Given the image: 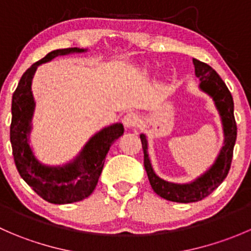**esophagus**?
<instances>
[{
  "label": "esophagus",
  "instance_id": "esophagus-1",
  "mask_svg": "<svg viewBox=\"0 0 251 251\" xmlns=\"http://www.w3.org/2000/svg\"><path fill=\"white\" fill-rule=\"evenodd\" d=\"M123 124L126 128H133L140 124V116L136 113H127L123 119Z\"/></svg>",
  "mask_w": 251,
  "mask_h": 251
}]
</instances>
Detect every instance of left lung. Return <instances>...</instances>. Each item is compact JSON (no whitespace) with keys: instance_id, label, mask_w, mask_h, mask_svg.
I'll return each mask as SVG.
<instances>
[{"instance_id":"obj_1","label":"left lung","mask_w":251,"mask_h":251,"mask_svg":"<svg viewBox=\"0 0 251 251\" xmlns=\"http://www.w3.org/2000/svg\"><path fill=\"white\" fill-rule=\"evenodd\" d=\"M196 76L199 78V88L212 98L224 130V146L220 149L214 164L203 175L188 183H175L159 177L153 170L148 155V140L141 133L142 148L144 153V168L148 175L151 188L161 198L176 203H194L204 199L224 182L231 168L233 148L237 140V124L234 120V104L227 86L210 65L193 58Z\"/></svg>"}]
</instances>
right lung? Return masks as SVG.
I'll list each match as a JSON object with an SVG mask.
<instances>
[{
	"instance_id": "1",
	"label": "right lung",
	"mask_w": 251,
	"mask_h": 251,
	"mask_svg": "<svg viewBox=\"0 0 251 251\" xmlns=\"http://www.w3.org/2000/svg\"><path fill=\"white\" fill-rule=\"evenodd\" d=\"M85 48L55 50L32 64L23 74L12 97L11 143L14 161L22 178L41 197L52 204H70L87 198L98 183L105 156L114 141L124 133L123 124H111L92 136L80 153L64 165L41 163L30 147L31 121L35 110L32 77L39 65L59 55L83 53Z\"/></svg>"
}]
</instances>
